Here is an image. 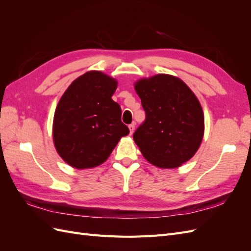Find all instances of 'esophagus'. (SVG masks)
<instances>
[{
	"instance_id": "esophagus-1",
	"label": "esophagus",
	"mask_w": 251,
	"mask_h": 251,
	"mask_svg": "<svg viewBox=\"0 0 251 251\" xmlns=\"http://www.w3.org/2000/svg\"><path fill=\"white\" fill-rule=\"evenodd\" d=\"M128 128H130V134L132 135L134 133V130H135V124H131L128 125Z\"/></svg>"
}]
</instances>
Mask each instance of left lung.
Returning a JSON list of instances; mask_svg holds the SVG:
<instances>
[{
	"label": "left lung",
	"instance_id": "obj_1",
	"mask_svg": "<svg viewBox=\"0 0 251 251\" xmlns=\"http://www.w3.org/2000/svg\"><path fill=\"white\" fill-rule=\"evenodd\" d=\"M146 120L133 138L149 162L175 169L198 151L204 133L201 104L185 83L168 74H158L135 83Z\"/></svg>",
	"mask_w": 251,
	"mask_h": 251
}]
</instances>
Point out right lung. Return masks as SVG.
Listing matches in <instances>:
<instances>
[{"label":"right lung","instance_id":"add662e5","mask_svg":"<svg viewBox=\"0 0 251 251\" xmlns=\"http://www.w3.org/2000/svg\"><path fill=\"white\" fill-rule=\"evenodd\" d=\"M117 81L100 71L75 79L57 104L53 140L57 153L76 169L107 160L121 137L130 133L121 123L120 105L112 100Z\"/></svg>","mask_w":251,"mask_h":251}]
</instances>
